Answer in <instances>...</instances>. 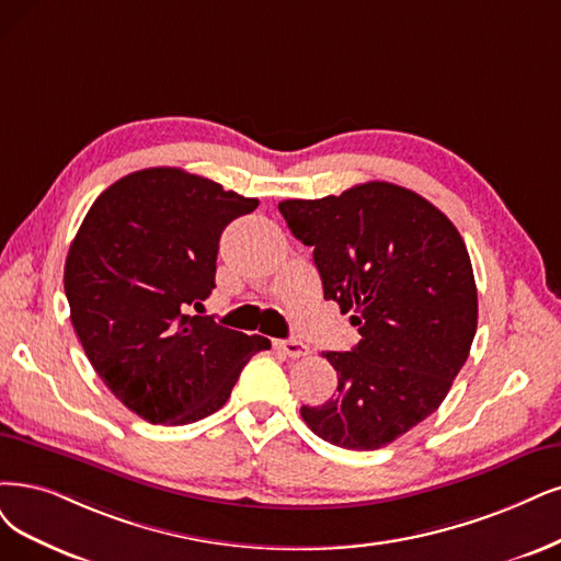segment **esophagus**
Returning a JSON list of instances; mask_svg holds the SVG:
<instances>
[{"label": "esophagus", "mask_w": 561, "mask_h": 561, "mask_svg": "<svg viewBox=\"0 0 561 561\" xmlns=\"http://www.w3.org/2000/svg\"><path fill=\"white\" fill-rule=\"evenodd\" d=\"M277 346L284 351L288 358H305V356H309V346L298 342V340H282V342H277Z\"/></svg>", "instance_id": "obj_1"}]
</instances>
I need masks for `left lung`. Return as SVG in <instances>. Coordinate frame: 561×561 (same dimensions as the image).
<instances>
[{"label": "left lung", "instance_id": "8db88e82", "mask_svg": "<svg viewBox=\"0 0 561 561\" xmlns=\"http://www.w3.org/2000/svg\"><path fill=\"white\" fill-rule=\"evenodd\" d=\"M279 213L314 247L323 298L354 312L360 333L351 351L325 354L335 398L300 416L328 444L388 446L439 409L467 363L479 323L467 244L430 201L390 182L282 201Z\"/></svg>", "mask_w": 561, "mask_h": 561}]
</instances>
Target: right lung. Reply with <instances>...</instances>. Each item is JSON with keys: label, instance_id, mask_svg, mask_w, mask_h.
I'll list each match as a JSON object with an SVG mask.
<instances>
[{"label": "right lung", "instance_id": "right-lung-1", "mask_svg": "<svg viewBox=\"0 0 561 561\" xmlns=\"http://www.w3.org/2000/svg\"><path fill=\"white\" fill-rule=\"evenodd\" d=\"M256 207L182 169H145L111 184L82 219L65 265L71 323L101 381L142 421L210 416L270 348L190 314L215 288L224 228Z\"/></svg>", "mask_w": 561, "mask_h": 561}]
</instances>
